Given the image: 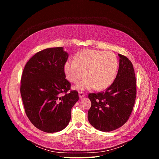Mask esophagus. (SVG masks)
Masks as SVG:
<instances>
[{
	"instance_id": "34e87169",
	"label": "esophagus",
	"mask_w": 159,
	"mask_h": 159,
	"mask_svg": "<svg viewBox=\"0 0 159 159\" xmlns=\"http://www.w3.org/2000/svg\"><path fill=\"white\" fill-rule=\"evenodd\" d=\"M79 98H84V97L85 96V93H84V92H82V91H80V92L79 93Z\"/></svg>"
}]
</instances>
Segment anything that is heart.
Listing matches in <instances>:
<instances>
[{
    "instance_id": "heart-1",
    "label": "heart",
    "mask_w": 159,
    "mask_h": 159,
    "mask_svg": "<svg viewBox=\"0 0 159 159\" xmlns=\"http://www.w3.org/2000/svg\"><path fill=\"white\" fill-rule=\"evenodd\" d=\"M119 65L118 58L112 52L85 49L79 52L74 60H68L64 65V72L70 82L76 84L86 76L88 78L79 83V90H103L115 80Z\"/></svg>"
}]
</instances>
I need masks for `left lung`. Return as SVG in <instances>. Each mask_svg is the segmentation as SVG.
I'll list each match as a JSON object with an SVG mask.
<instances>
[{
  "label": "left lung",
  "instance_id": "left-lung-1",
  "mask_svg": "<svg viewBox=\"0 0 159 159\" xmlns=\"http://www.w3.org/2000/svg\"><path fill=\"white\" fill-rule=\"evenodd\" d=\"M119 69L113 83L105 91L89 93L91 106L88 120L102 131H111L122 126L129 119L137 96L133 66L125 56L118 54Z\"/></svg>",
  "mask_w": 159,
  "mask_h": 159
}]
</instances>
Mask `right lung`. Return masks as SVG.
<instances>
[{
	"mask_svg": "<svg viewBox=\"0 0 159 159\" xmlns=\"http://www.w3.org/2000/svg\"><path fill=\"white\" fill-rule=\"evenodd\" d=\"M69 55L62 47L41 50L26 63L21 76L20 95L25 112L38 129L54 133L63 129L79 100L77 90L65 77Z\"/></svg>",
	"mask_w": 159,
	"mask_h": 159,
	"instance_id": "right-lung-1",
	"label": "right lung"
}]
</instances>
